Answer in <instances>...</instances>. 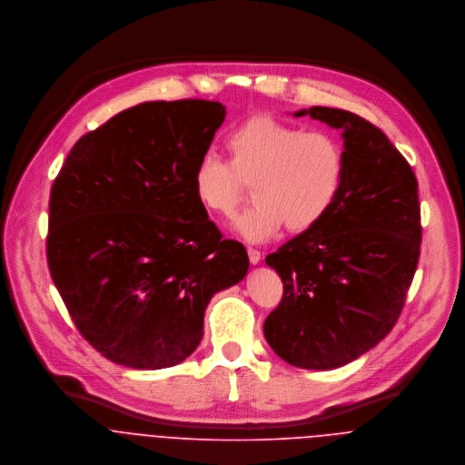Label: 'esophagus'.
<instances>
[{
  "label": "esophagus",
  "mask_w": 465,
  "mask_h": 465,
  "mask_svg": "<svg viewBox=\"0 0 465 465\" xmlns=\"http://www.w3.org/2000/svg\"><path fill=\"white\" fill-rule=\"evenodd\" d=\"M249 260H251V263L252 265H258L260 262H262V252L258 251V249H252V247H249Z\"/></svg>",
  "instance_id": "1"
}]
</instances>
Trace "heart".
<instances>
[{
	"mask_svg": "<svg viewBox=\"0 0 465 465\" xmlns=\"http://www.w3.org/2000/svg\"><path fill=\"white\" fill-rule=\"evenodd\" d=\"M229 161L203 153L192 175V192L213 216H231L252 184L254 203L234 218L247 242L272 238L282 223L290 232L317 227L340 197L345 148L328 131H302L273 116H254L225 137Z\"/></svg>",
	"mask_w": 465,
	"mask_h": 465,
	"instance_id": "b5f03b06",
	"label": "heart"
}]
</instances>
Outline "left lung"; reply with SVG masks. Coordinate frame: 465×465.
I'll list each match as a JSON object with an SVG mask.
<instances>
[{"mask_svg": "<svg viewBox=\"0 0 465 465\" xmlns=\"http://www.w3.org/2000/svg\"><path fill=\"white\" fill-rule=\"evenodd\" d=\"M295 116L341 131L345 181L317 227L266 256L284 293L263 331L290 365L330 371L398 322L420 254L417 179L389 137L358 114L310 107Z\"/></svg>", "mask_w": 465, "mask_h": 465, "instance_id": "obj_1", "label": "left lung"}]
</instances>
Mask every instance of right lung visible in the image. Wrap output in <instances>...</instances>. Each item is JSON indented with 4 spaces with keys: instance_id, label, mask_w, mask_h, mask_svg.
Segmentation results:
<instances>
[{
    "instance_id": "add662e5",
    "label": "right lung",
    "mask_w": 465,
    "mask_h": 465,
    "mask_svg": "<svg viewBox=\"0 0 465 465\" xmlns=\"http://www.w3.org/2000/svg\"><path fill=\"white\" fill-rule=\"evenodd\" d=\"M223 120L218 102L139 104L82 135L52 186V279L76 330L118 365L184 361L211 297L249 270L192 192Z\"/></svg>"
}]
</instances>
